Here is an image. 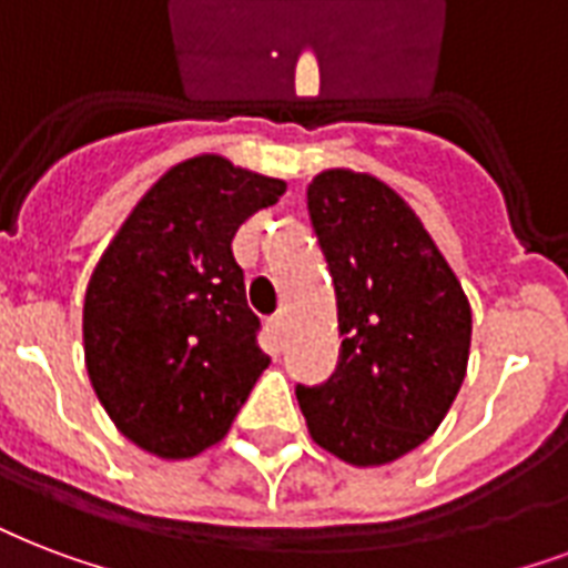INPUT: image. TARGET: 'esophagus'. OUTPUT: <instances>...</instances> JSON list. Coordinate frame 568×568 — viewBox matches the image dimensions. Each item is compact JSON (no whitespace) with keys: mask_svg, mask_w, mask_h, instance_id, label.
<instances>
[{"mask_svg":"<svg viewBox=\"0 0 568 568\" xmlns=\"http://www.w3.org/2000/svg\"><path fill=\"white\" fill-rule=\"evenodd\" d=\"M271 331L276 333V336H280V333H283V324H285V315L283 313H276V315H271Z\"/></svg>","mask_w":568,"mask_h":568,"instance_id":"esophagus-1","label":"esophagus"}]
</instances>
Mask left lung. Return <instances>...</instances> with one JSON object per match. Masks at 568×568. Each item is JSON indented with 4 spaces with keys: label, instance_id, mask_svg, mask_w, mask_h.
Wrapping results in <instances>:
<instances>
[{
    "label": "left lung",
    "instance_id": "8db88e82",
    "mask_svg": "<svg viewBox=\"0 0 568 568\" xmlns=\"http://www.w3.org/2000/svg\"><path fill=\"white\" fill-rule=\"evenodd\" d=\"M336 288L342 352L322 387H297L318 447L357 467L435 435L470 354V303L414 207L384 181L324 169L306 187Z\"/></svg>",
    "mask_w": 568,
    "mask_h": 568
}]
</instances>
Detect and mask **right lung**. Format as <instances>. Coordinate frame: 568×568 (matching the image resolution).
Wrapping results in <instances>:
<instances>
[{
	"instance_id": "1",
	"label": "right lung",
	"mask_w": 568,
	"mask_h": 568,
	"mask_svg": "<svg viewBox=\"0 0 568 568\" xmlns=\"http://www.w3.org/2000/svg\"><path fill=\"white\" fill-rule=\"evenodd\" d=\"M285 181L199 154L160 175L94 265L85 369L121 435L158 458L226 438L267 357L232 237Z\"/></svg>"
}]
</instances>
